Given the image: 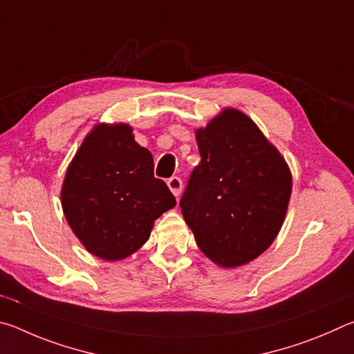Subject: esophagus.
Masks as SVG:
<instances>
[{
    "label": "esophagus",
    "mask_w": 354,
    "mask_h": 354,
    "mask_svg": "<svg viewBox=\"0 0 354 354\" xmlns=\"http://www.w3.org/2000/svg\"><path fill=\"white\" fill-rule=\"evenodd\" d=\"M167 185H169L170 187V190H171V194L176 196L181 195V192H183V181H181V178H178V176H171L169 181H167Z\"/></svg>",
    "instance_id": "obj_1"
}]
</instances>
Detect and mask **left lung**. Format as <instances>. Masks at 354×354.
I'll return each mask as SVG.
<instances>
[{
    "label": "left lung",
    "mask_w": 354,
    "mask_h": 354,
    "mask_svg": "<svg viewBox=\"0 0 354 354\" xmlns=\"http://www.w3.org/2000/svg\"><path fill=\"white\" fill-rule=\"evenodd\" d=\"M201 162L179 201L196 245L220 267L256 259L283 226L292 176L286 160L237 109L196 129Z\"/></svg>",
    "instance_id": "1"
}]
</instances>
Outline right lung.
<instances>
[{
  "instance_id": "1",
  "label": "right lung",
  "mask_w": 354,
  "mask_h": 354,
  "mask_svg": "<svg viewBox=\"0 0 354 354\" xmlns=\"http://www.w3.org/2000/svg\"><path fill=\"white\" fill-rule=\"evenodd\" d=\"M62 209L88 253L120 261L148 241L153 223L176 200L154 178L153 156L129 124H98L65 173Z\"/></svg>"
}]
</instances>
